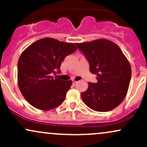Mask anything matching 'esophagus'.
Here are the masks:
<instances>
[{
    "label": "esophagus",
    "mask_w": 147,
    "mask_h": 147,
    "mask_svg": "<svg viewBox=\"0 0 147 147\" xmlns=\"http://www.w3.org/2000/svg\"><path fill=\"white\" fill-rule=\"evenodd\" d=\"M77 82H76V81H75V80H72V83H73L74 85H76V84H77Z\"/></svg>",
    "instance_id": "obj_1"
}]
</instances>
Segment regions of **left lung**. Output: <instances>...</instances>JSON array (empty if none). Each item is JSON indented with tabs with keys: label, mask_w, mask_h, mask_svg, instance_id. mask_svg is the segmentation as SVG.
I'll return each instance as SVG.
<instances>
[{
	"label": "left lung",
	"mask_w": 147,
	"mask_h": 147,
	"mask_svg": "<svg viewBox=\"0 0 147 147\" xmlns=\"http://www.w3.org/2000/svg\"><path fill=\"white\" fill-rule=\"evenodd\" d=\"M89 64L90 72L97 76L96 83L81 94L82 100L91 109L106 112L118 107L125 99L131 69L120 47L114 42L100 39L76 43Z\"/></svg>",
	"instance_id": "1"
}]
</instances>
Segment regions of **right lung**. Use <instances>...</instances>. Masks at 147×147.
Here are the masks:
<instances>
[{
  "mask_svg": "<svg viewBox=\"0 0 147 147\" xmlns=\"http://www.w3.org/2000/svg\"><path fill=\"white\" fill-rule=\"evenodd\" d=\"M74 43L45 38L32 43L18 62V83L22 96L34 107L48 111L65 100L71 80L53 78L65 58L76 51Z\"/></svg>",
  "mask_w": 147,
  "mask_h": 147,
  "instance_id": "right-lung-1",
  "label": "right lung"
}]
</instances>
